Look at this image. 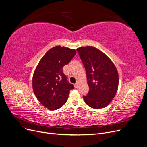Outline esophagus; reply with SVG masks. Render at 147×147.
I'll list each match as a JSON object with an SVG mask.
<instances>
[{
    "label": "esophagus",
    "instance_id": "obj_1",
    "mask_svg": "<svg viewBox=\"0 0 147 147\" xmlns=\"http://www.w3.org/2000/svg\"><path fill=\"white\" fill-rule=\"evenodd\" d=\"M74 86H75V88H78V83H75V84H74Z\"/></svg>",
    "mask_w": 147,
    "mask_h": 147
}]
</instances>
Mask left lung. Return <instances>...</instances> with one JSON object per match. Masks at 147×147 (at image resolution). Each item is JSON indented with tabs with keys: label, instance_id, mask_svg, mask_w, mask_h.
<instances>
[{
	"label": "left lung",
	"instance_id": "left-lung-1",
	"mask_svg": "<svg viewBox=\"0 0 147 147\" xmlns=\"http://www.w3.org/2000/svg\"><path fill=\"white\" fill-rule=\"evenodd\" d=\"M86 70L88 94L83 96L85 103L93 109L107 106L116 95L119 78L113 62L98 49L87 46L77 49Z\"/></svg>",
	"mask_w": 147,
	"mask_h": 147
}]
</instances>
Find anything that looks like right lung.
I'll return each mask as SVG.
<instances>
[{"instance_id": "right-lung-1", "label": "right lung", "mask_w": 147, "mask_h": 147, "mask_svg": "<svg viewBox=\"0 0 147 147\" xmlns=\"http://www.w3.org/2000/svg\"><path fill=\"white\" fill-rule=\"evenodd\" d=\"M76 54L75 50L56 46L49 50L40 61L33 75L32 88L38 100L47 109L61 108L74 88L63 73V67Z\"/></svg>"}]
</instances>
